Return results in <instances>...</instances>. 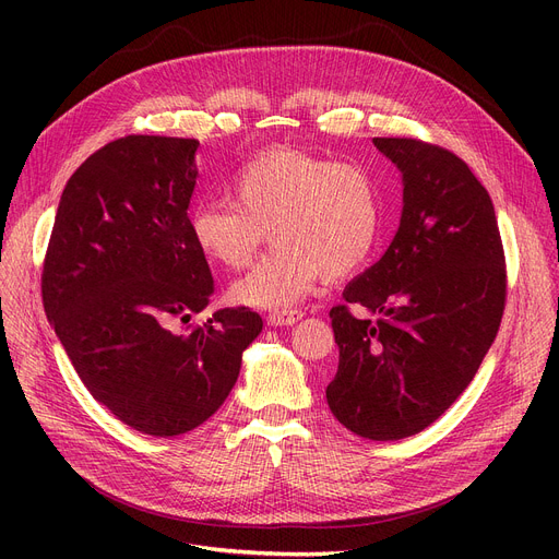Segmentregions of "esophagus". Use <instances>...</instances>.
I'll use <instances>...</instances> for the list:
<instances>
[{
  "label": "esophagus",
  "instance_id": "esophagus-1",
  "mask_svg": "<svg viewBox=\"0 0 559 559\" xmlns=\"http://www.w3.org/2000/svg\"><path fill=\"white\" fill-rule=\"evenodd\" d=\"M304 317L299 310H274L267 314V324L270 326H292Z\"/></svg>",
  "mask_w": 559,
  "mask_h": 559
}]
</instances>
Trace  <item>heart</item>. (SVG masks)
I'll return each mask as SVG.
<instances>
[{"label":"heart","mask_w":559,"mask_h":559,"mask_svg":"<svg viewBox=\"0 0 559 559\" xmlns=\"http://www.w3.org/2000/svg\"><path fill=\"white\" fill-rule=\"evenodd\" d=\"M233 203H201L190 235L205 260L242 270L270 228L274 247L230 287L233 301L285 308L326 278L362 270L380 233V197L358 163L329 160L297 146H272L235 169Z\"/></svg>","instance_id":"b5f03b06"}]
</instances>
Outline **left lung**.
<instances>
[{
    "label": "left lung",
    "instance_id": "left-lung-1",
    "mask_svg": "<svg viewBox=\"0 0 559 559\" xmlns=\"http://www.w3.org/2000/svg\"><path fill=\"white\" fill-rule=\"evenodd\" d=\"M373 144L403 176L401 224L331 310L340 365L326 399L350 432L394 442L472 383L501 326L508 278L493 203L468 165L415 138Z\"/></svg>",
    "mask_w": 559,
    "mask_h": 559
}]
</instances>
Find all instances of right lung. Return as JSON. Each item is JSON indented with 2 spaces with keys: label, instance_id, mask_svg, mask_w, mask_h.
Returning a JSON list of instances; mask_svg holds the SVG:
<instances>
[{
  "label": "right lung",
  "instance_id": "add662e5",
  "mask_svg": "<svg viewBox=\"0 0 559 559\" xmlns=\"http://www.w3.org/2000/svg\"><path fill=\"white\" fill-rule=\"evenodd\" d=\"M192 138L127 135L87 158L58 203L43 267V304L79 378L104 407L152 437L211 419L240 376L262 319L217 310L213 274L194 247Z\"/></svg>",
  "mask_w": 559,
  "mask_h": 559
}]
</instances>
